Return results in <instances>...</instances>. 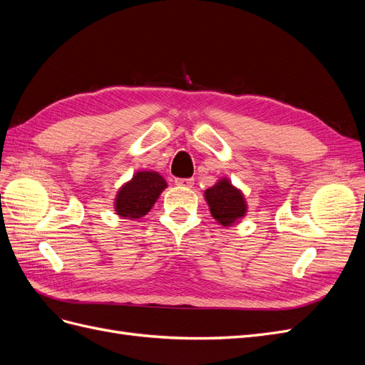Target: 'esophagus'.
Returning a JSON list of instances; mask_svg holds the SVG:
<instances>
[{
	"label": "esophagus",
	"mask_w": 365,
	"mask_h": 365,
	"mask_svg": "<svg viewBox=\"0 0 365 365\" xmlns=\"http://www.w3.org/2000/svg\"><path fill=\"white\" fill-rule=\"evenodd\" d=\"M175 184L178 187H184V189H190L193 185V180L192 178H178L175 180Z\"/></svg>",
	"instance_id": "esophagus-1"
}]
</instances>
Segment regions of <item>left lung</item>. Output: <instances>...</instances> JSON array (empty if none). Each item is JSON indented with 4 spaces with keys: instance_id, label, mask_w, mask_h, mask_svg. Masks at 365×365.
I'll return each instance as SVG.
<instances>
[{
    "instance_id": "8db88e82",
    "label": "left lung",
    "mask_w": 365,
    "mask_h": 365,
    "mask_svg": "<svg viewBox=\"0 0 365 365\" xmlns=\"http://www.w3.org/2000/svg\"><path fill=\"white\" fill-rule=\"evenodd\" d=\"M204 196L210 207V213L222 227L239 224L240 219L247 215L248 205L244 193L227 178L219 180L213 187L207 189Z\"/></svg>"
}]
</instances>
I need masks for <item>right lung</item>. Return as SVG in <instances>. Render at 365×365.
Listing matches in <instances>:
<instances>
[{
	"label": "right lung",
	"mask_w": 365,
	"mask_h": 365,
	"mask_svg": "<svg viewBox=\"0 0 365 365\" xmlns=\"http://www.w3.org/2000/svg\"><path fill=\"white\" fill-rule=\"evenodd\" d=\"M168 182L158 172L140 170L120 187L115 195V215L125 219H138L150 212Z\"/></svg>",
	"instance_id": "1"
}]
</instances>
